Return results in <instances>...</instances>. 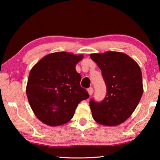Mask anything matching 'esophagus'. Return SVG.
<instances>
[{
	"label": "esophagus",
	"mask_w": 160,
	"mask_h": 160,
	"mask_svg": "<svg viewBox=\"0 0 160 160\" xmlns=\"http://www.w3.org/2000/svg\"><path fill=\"white\" fill-rule=\"evenodd\" d=\"M93 88H88V93H89V94H90V95H92V94H93Z\"/></svg>",
	"instance_id": "34e87169"
}]
</instances>
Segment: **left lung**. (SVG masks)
<instances>
[{
    "instance_id": "8db88e82",
    "label": "left lung",
    "mask_w": 160,
    "mask_h": 160,
    "mask_svg": "<svg viewBox=\"0 0 160 160\" xmlns=\"http://www.w3.org/2000/svg\"><path fill=\"white\" fill-rule=\"evenodd\" d=\"M102 70L107 94L102 102L90 101L94 120L101 125L118 126L134 112L143 93L142 72L133 59L116 51L92 53Z\"/></svg>"
}]
</instances>
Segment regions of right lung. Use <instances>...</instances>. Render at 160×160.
<instances>
[{
	"instance_id": "obj_1",
	"label": "right lung",
	"mask_w": 160,
	"mask_h": 160,
	"mask_svg": "<svg viewBox=\"0 0 160 160\" xmlns=\"http://www.w3.org/2000/svg\"><path fill=\"white\" fill-rule=\"evenodd\" d=\"M82 55L68 52L50 53L32 68L26 92L37 117L45 124L58 126L73 117L78 105L89 98L80 86L81 75L75 66Z\"/></svg>"
}]
</instances>
